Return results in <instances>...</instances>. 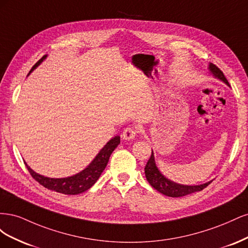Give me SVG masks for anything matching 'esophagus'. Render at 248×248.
I'll return each mask as SVG.
<instances>
[{
  "label": "esophagus",
  "instance_id": "esophagus-1",
  "mask_svg": "<svg viewBox=\"0 0 248 248\" xmlns=\"http://www.w3.org/2000/svg\"><path fill=\"white\" fill-rule=\"evenodd\" d=\"M138 134V129L136 127H127V128L124 129L123 133H122V138L124 140H132L136 138V136Z\"/></svg>",
  "mask_w": 248,
  "mask_h": 248
}]
</instances>
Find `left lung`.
<instances>
[{
	"label": "left lung",
	"mask_w": 248,
	"mask_h": 248,
	"mask_svg": "<svg viewBox=\"0 0 248 248\" xmlns=\"http://www.w3.org/2000/svg\"><path fill=\"white\" fill-rule=\"evenodd\" d=\"M209 68L214 74L215 78L221 79L222 81L226 82L228 86H230L228 79L226 78V77H224L223 72L218 68V67L212 63H210ZM145 174H146V178L148 180V182L153 187V188H155L160 193L164 194V196L171 197V198L184 197V196H187V194H190V193H193L196 191H201L204 188H206V187L212 182V181H210V182H207V183L202 184V185L188 186V185L177 184L175 182L170 181V180L164 177L158 170V169H157L156 164H155V160H154L153 151H152L151 157H150V159L148 160L146 167H145Z\"/></svg>",
	"instance_id": "8db88e82"
}]
</instances>
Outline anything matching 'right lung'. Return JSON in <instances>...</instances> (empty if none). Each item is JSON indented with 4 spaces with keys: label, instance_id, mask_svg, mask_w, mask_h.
<instances>
[{
    "label": "right lung",
    "instance_id": "right-lung-1",
    "mask_svg": "<svg viewBox=\"0 0 248 248\" xmlns=\"http://www.w3.org/2000/svg\"><path fill=\"white\" fill-rule=\"evenodd\" d=\"M46 58V56H43L39 61L32 67L31 71L35 69L36 67L38 66ZM119 144H120V137L117 136L114 139H111L108 144L101 149V151L95 157V159L90 163V166L87 169L81 170L80 172H78V174L68 178L54 179V178L44 177L37 174V172H35L31 168L27 166L26 162L25 163L30 172V175H31L40 185L46 187V188L55 190L57 192L64 193V194H78L81 192H85L89 188H91V187L95 184V182L100 177L103 170L106 169L110 154L118 147Z\"/></svg>",
    "mask_w": 248,
    "mask_h": 248
}]
</instances>
